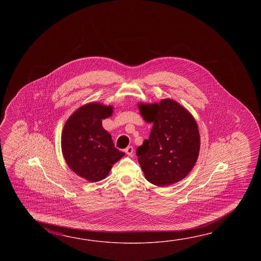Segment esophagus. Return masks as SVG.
<instances>
[{
	"instance_id": "1",
	"label": "esophagus",
	"mask_w": 261,
	"mask_h": 261,
	"mask_svg": "<svg viewBox=\"0 0 261 261\" xmlns=\"http://www.w3.org/2000/svg\"><path fill=\"white\" fill-rule=\"evenodd\" d=\"M125 152H126V154L128 155H133V146H128L126 149H125Z\"/></svg>"
}]
</instances>
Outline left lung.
<instances>
[{
	"mask_svg": "<svg viewBox=\"0 0 261 261\" xmlns=\"http://www.w3.org/2000/svg\"><path fill=\"white\" fill-rule=\"evenodd\" d=\"M139 109L146 122L153 123L149 138L136 149L144 177L158 187L177 183L199 156L200 133L194 117L172 99L139 103Z\"/></svg>",
	"mask_w": 261,
	"mask_h": 261,
	"instance_id": "8db88e82",
	"label": "left lung"
}]
</instances>
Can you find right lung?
Segmentation results:
<instances>
[{"label": "right lung", "mask_w": 261, "mask_h": 261, "mask_svg": "<svg viewBox=\"0 0 261 261\" xmlns=\"http://www.w3.org/2000/svg\"><path fill=\"white\" fill-rule=\"evenodd\" d=\"M112 114L111 106L90 102L78 108L62 130L61 149L68 166L89 182L105 179L125 155L115 147L111 134L102 128L101 119Z\"/></svg>", "instance_id": "right-lung-1"}]
</instances>
